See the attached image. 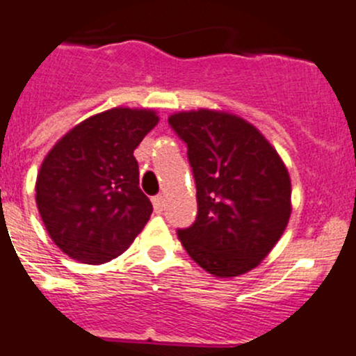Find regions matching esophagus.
<instances>
[{
  "instance_id": "esophagus-1",
  "label": "esophagus",
  "mask_w": 356,
  "mask_h": 356,
  "mask_svg": "<svg viewBox=\"0 0 356 356\" xmlns=\"http://www.w3.org/2000/svg\"><path fill=\"white\" fill-rule=\"evenodd\" d=\"M151 202H153L154 212H156V213H161V212H163V209H165V198H163V196H161V195L154 196V198L151 200Z\"/></svg>"
}]
</instances>
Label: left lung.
<instances>
[{"label":"left lung","instance_id":"left-lung-1","mask_svg":"<svg viewBox=\"0 0 356 356\" xmlns=\"http://www.w3.org/2000/svg\"><path fill=\"white\" fill-rule=\"evenodd\" d=\"M168 123L188 144L198 216L179 240L219 278L257 268L284 234L292 212L291 175L252 123L217 109L174 113Z\"/></svg>","mask_w":356,"mask_h":356}]
</instances>
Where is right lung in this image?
Segmentation results:
<instances>
[{"instance_id":"add662e5","label":"right lung","mask_w":356,"mask_h":356,"mask_svg":"<svg viewBox=\"0 0 356 356\" xmlns=\"http://www.w3.org/2000/svg\"><path fill=\"white\" fill-rule=\"evenodd\" d=\"M158 122L154 109L113 108L72 127L48 151L36 177V205L69 257L104 264L146 226L153 205L139 188L134 149Z\"/></svg>"}]
</instances>
